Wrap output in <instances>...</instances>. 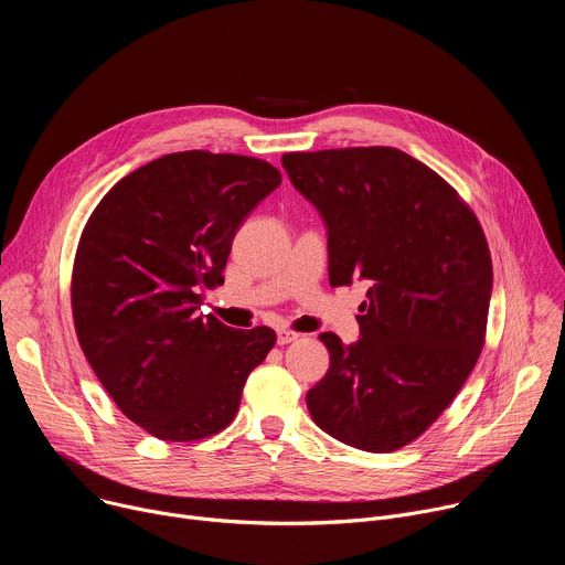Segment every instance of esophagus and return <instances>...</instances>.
<instances>
[{
    "label": "esophagus",
    "mask_w": 565,
    "mask_h": 565,
    "mask_svg": "<svg viewBox=\"0 0 565 565\" xmlns=\"http://www.w3.org/2000/svg\"><path fill=\"white\" fill-rule=\"evenodd\" d=\"M297 333H292V331H286V329H279L277 331V344L279 347H284V344H290V342H297Z\"/></svg>",
    "instance_id": "34e87169"
}]
</instances>
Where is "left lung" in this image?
Returning a JSON list of instances; mask_svg holds the SVG:
<instances>
[{
    "mask_svg": "<svg viewBox=\"0 0 565 565\" xmlns=\"http://www.w3.org/2000/svg\"><path fill=\"white\" fill-rule=\"evenodd\" d=\"M281 166L327 225L331 286L369 284L360 340L319 335L331 364L306 393L310 418L355 449L395 451L449 407L480 355L492 297L486 234L399 149L284 153Z\"/></svg>",
    "mask_w": 565,
    "mask_h": 565,
    "instance_id": "8db88e82",
    "label": "left lung"
}]
</instances>
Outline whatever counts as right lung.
Masks as SVG:
<instances>
[{
  "mask_svg": "<svg viewBox=\"0 0 565 565\" xmlns=\"http://www.w3.org/2000/svg\"><path fill=\"white\" fill-rule=\"evenodd\" d=\"M279 185L259 158L168 153L118 181L79 238V347L118 409L160 440L227 427L275 344L268 327L236 331L199 308L203 290L223 284L238 225Z\"/></svg>",
  "mask_w": 565,
  "mask_h": 565,
  "instance_id": "right-lung-1",
  "label": "right lung"
}]
</instances>
